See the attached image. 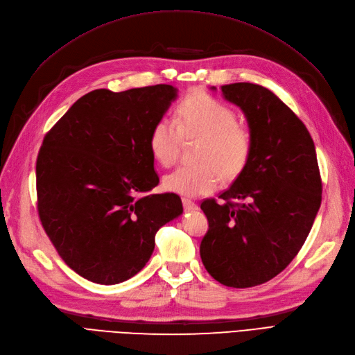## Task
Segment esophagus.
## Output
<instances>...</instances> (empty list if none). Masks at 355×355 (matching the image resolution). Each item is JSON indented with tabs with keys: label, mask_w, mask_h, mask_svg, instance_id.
<instances>
[{
	"label": "esophagus",
	"mask_w": 355,
	"mask_h": 355,
	"mask_svg": "<svg viewBox=\"0 0 355 355\" xmlns=\"http://www.w3.org/2000/svg\"><path fill=\"white\" fill-rule=\"evenodd\" d=\"M182 202H184V209H185V211H194V210H198V206H197V204H196L194 201H191L189 198H184V200H182Z\"/></svg>",
	"instance_id": "esophagus-1"
}]
</instances>
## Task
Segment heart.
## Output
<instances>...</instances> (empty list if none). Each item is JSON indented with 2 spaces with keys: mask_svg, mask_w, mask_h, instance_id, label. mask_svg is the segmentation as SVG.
<instances>
[{
  "mask_svg": "<svg viewBox=\"0 0 355 355\" xmlns=\"http://www.w3.org/2000/svg\"><path fill=\"white\" fill-rule=\"evenodd\" d=\"M237 116L227 105L209 94H191L182 101L175 120L159 118L149 133V149L159 166L175 163L182 139L200 141L196 153L197 166H182L168 173L163 185L179 196L197 197L209 194L225 179L241 173L250 157L252 141L244 127L235 124Z\"/></svg>",
  "mask_w": 355,
  "mask_h": 355,
  "instance_id": "1",
  "label": "heart"
}]
</instances>
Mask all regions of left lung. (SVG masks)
I'll use <instances>...</instances> for the list:
<instances>
[{"mask_svg": "<svg viewBox=\"0 0 355 355\" xmlns=\"http://www.w3.org/2000/svg\"><path fill=\"white\" fill-rule=\"evenodd\" d=\"M220 92L243 111L252 151L222 202H201L209 231L200 254L214 280L244 288L270 282L293 261L318 213L321 179L309 132L272 92L252 83Z\"/></svg>", "mask_w": 355, "mask_h": 355, "instance_id": "8db88e82", "label": "left lung"}]
</instances>
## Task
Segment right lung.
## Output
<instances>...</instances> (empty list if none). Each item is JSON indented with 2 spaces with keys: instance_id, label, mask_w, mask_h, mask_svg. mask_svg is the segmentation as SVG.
<instances>
[{
  "instance_id": "add662e5",
  "label": "right lung",
  "mask_w": 355,
  "mask_h": 355,
  "mask_svg": "<svg viewBox=\"0 0 355 355\" xmlns=\"http://www.w3.org/2000/svg\"><path fill=\"white\" fill-rule=\"evenodd\" d=\"M176 99L168 84L93 90L44 137L40 219L62 259L89 282L135 277L154 252L157 231L184 213L179 196L146 194L159 182L149 133Z\"/></svg>"
}]
</instances>
